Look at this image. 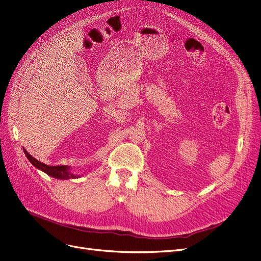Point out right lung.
<instances>
[{
  "label": "right lung",
  "instance_id": "add662e5",
  "mask_svg": "<svg viewBox=\"0 0 261 261\" xmlns=\"http://www.w3.org/2000/svg\"><path fill=\"white\" fill-rule=\"evenodd\" d=\"M23 150H24V153H25L27 158L29 159V161H30L35 168L40 169L43 172H45L46 174L50 175L55 178H61V179H67V178H71V177L72 178L75 177L69 172V168H67V167H65V166H55V167L47 166V165H45V163L38 161L37 159L32 157L25 149H23Z\"/></svg>",
  "mask_w": 261,
  "mask_h": 261
}]
</instances>
